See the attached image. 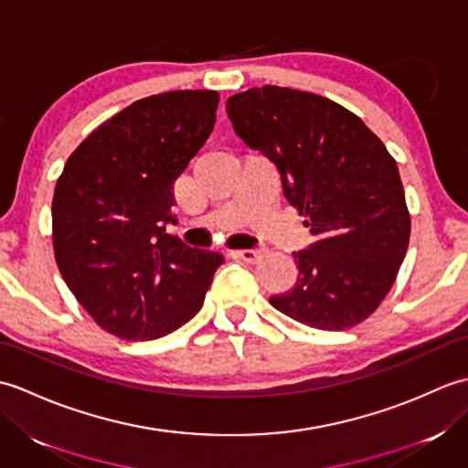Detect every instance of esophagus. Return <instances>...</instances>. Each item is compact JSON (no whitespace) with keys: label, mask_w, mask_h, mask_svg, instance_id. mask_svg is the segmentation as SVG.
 <instances>
[{"label":"esophagus","mask_w":468,"mask_h":468,"mask_svg":"<svg viewBox=\"0 0 468 468\" xmlns=\"http://www.w3.org/2000/svg\"><path fill=\"white\" fill-rule=\"evenodd\" d=\"M263 253H265L263 250H241V251H237V255H239L243 261H250V263H255L257 260H261Z\"/></svg>","instance_id":"esophagus-1"}]
</instances>
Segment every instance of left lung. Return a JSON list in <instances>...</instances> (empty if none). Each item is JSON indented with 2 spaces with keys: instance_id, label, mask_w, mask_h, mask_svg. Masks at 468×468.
Listing matches in <instances>:
<instances>
[{
  "instance_id": "8db88e82",
  "label": "left lung",
  "mask_w": 468,
  "mask_h": 468,
  "mask_svg": "<svg viewBox=\"0 0 468 468\" xmlns=\"http://www.w3.org/2000/svg\"><path fill=\"white\" fill-rule=\"evenodd\" d=\"M241 141L282 175L314 243L293 253L297 282L270 303L315 330L364 322L390 292L410 239L396 161L344 106L312 92L263 86L227 101Z\"/></svg>"
}]
</instances>
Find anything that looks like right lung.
Returning a JSON list of instances; mask_svg holds the SVG:
<instances>
[{"mask_svg":"<svg viewBox=\"0 0 468 468\" xmlns=\"http://www.w3.org/2000/svg\"><path fill=\"white\" fill-rule=\"evenodd\" d=\"M215 90L143 98L69 154L52 201L58 270L102 330L156 340L203 307L221 253L166 233L173 186L213 133Z\"/></svg>","mask_w":468,"mask_h":468,"instance_id":"right-lung-1","label":"right lung"}]
</instances>
